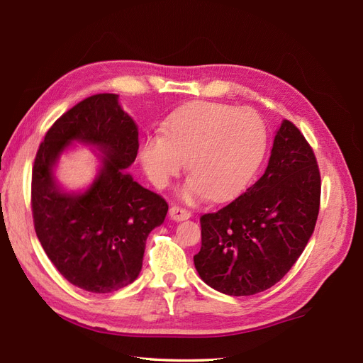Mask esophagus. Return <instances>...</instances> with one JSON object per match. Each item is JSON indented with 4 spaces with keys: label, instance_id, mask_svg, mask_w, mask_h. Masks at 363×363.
<instances>
[{
    "label": "esophagus",
    "instance_id": "obj_1",
    "mask_svg": "<svg viewBox=\"0 0 363 363\" xmlns=\"http://www.w3.org/2000/svg\"><path fill=\"white\" fill-rule=\"evenodd\" d=\"M169 216L172 220H175V222H182V220H186L191 217V212L182 206H172L169 209Z\"/></svg>",
    "mask_w": 363,
    "mask_h": 363
}]
</instances>
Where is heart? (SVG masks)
Segmentation results:
<instances>
[{
  "label": "heart",
  "instance_id": "heart-1",
  "mask_svg": "<svg viewBox=\"0 0 363 363\" xmlns=\"http://www.w3.org/2000/svg\"><path fill=\"white\" fill-rule=\"evenodd\" d=\"M267 145V132L255 112L234 106L197 101L177 111L162 135L141 147L145 171L157 188L180 174L184 160L191 177L182 196L223 200L248 182Z\"/></svg>",
  "mask_w": 363,
  "mask_h": 363
}]
</instances>
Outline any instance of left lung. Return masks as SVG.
Returning a JSON list of instances; mask_svg holds the SVG:
<instances>
[{"instance_id":"obj_1","label":"left lung","mask_w":363,"mask_h":363,"mask_svg":"<svg viewBox=\"0 0 363 363\" xmlns=\"http://www.w3.org/2000/svg\"><path fill=\"white\" fill-rule=\"evenodd\" d=\"M320 171L298 128L284 120L268 167L226 206L200 217V277L228 296H252L276 285L297 262L320 208Z\"/></svg>"}]
</instances>
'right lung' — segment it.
Instances as JSON below:
<instances>
[{
  "mask_svg": "<svg viewBox=\"0 0 363 363\" xmlns=\"http://www.w3.org/2000/svg\"><path fill=\"white\" fill-rule=\"evenodd\" d=\"M72 139L100 145L106 157L93 186L79 196L61 193L51 166ZM138 130L117 94L77 103L49 128L32 167L35 233L61 276L89 293L132 284L143 264L146 238L164 222L167 203L123 169L134 163Z\"/></svg>",
  "mask_w": 363,
  "mask_h": 363,
  "instance_id": "right-lung-1",
  "label": "right lung"
}]
</instances>
